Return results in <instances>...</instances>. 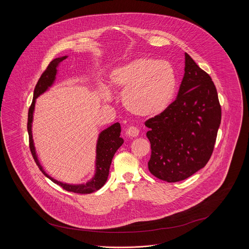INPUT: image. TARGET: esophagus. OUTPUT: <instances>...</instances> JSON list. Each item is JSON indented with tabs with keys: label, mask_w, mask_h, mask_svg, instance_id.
Segmentation results:
<instances>
[{
	"label": "esophagus",
	"mask_w": 249,
	"mask_h": 249,
	"mask_svg": "<svg viewBox=\"0 0 249 249\" xmlns=\"http://www.w3.org/2000/svg\"><path fill=\"white\" fill-rule=\"evenodd\" d=\"M139 129L137 128V127H135V126H130V127H128L127 129H126V131H125V134L127 135V136H129V137H131V138H134V137H137L138 135H139Z\"/></svg>",
	"instance_id": "34e87169"
}]
</instances>
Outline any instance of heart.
Here are the masks:
<instances>
[{"label": "heart", "mask_w": 249, "mask_h": 249, "mask_svg": "<svg viewBox=\"0 0 249 249\" xmlns=\"http://www.w3.org/2000/svg\"><path fill=\"white\" fill-rule=\"evenodd\" d=\"M108 84L114 91L123 93V105L129 113L148 118L162 113L171 105L177 79L168 62L138 57L113 69ZM103 94L108 98L107 91Z\"/></svg>", "instance_id": "1"}]
</instances>
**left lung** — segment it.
Segmentation results:
<instances>
[{
    "mask_svg": "<svg viewBox=\"0 0 249 249\" xmlns=\"http://www.w3.org/2000/svg\"><path fill=\"white\" fill-rule=\"evenodd\" d=\"M184 70L177 100L144 123L151 147L148 170L167 182L184 180L205 167L221 121L211 76L188 53Z\"/></svg>",
    "mask_w": 249,
    "mask_h": 249,
    "instance_id": "8db88e82",
    "label": "left lung"
}]
</instances>
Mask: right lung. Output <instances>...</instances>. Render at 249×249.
I'll return each mask as SVG.
<instances>
[{"instance_id": "right-lung-1", "label": "right lung", "mask_w": 249, "mask_h": 249, "mask_svg": "<svg viewBox=\"0 0 249 249\" xmlns=\"http://www.w3.org/2000/svg\"><path fill=\"white\" fill-rule=\"evenodd\" d=\"M67 58V55L58 57L53 59L47 69L41 74L34 93V100L32 103V106L29 109V116H28V132H29V138H30V148L33 154V157L36 161V165L38 166L39 170L47 177L50 178L53 183L59 185L64 190L68 192H72L76 194H91L93 192H96L100 190L107 182L108 175H109V169L110 165L113 159V156L115 152L118 150V148L124 143L123 138L120 137L121 135V124L119 123H116L109 126L104 131H102L99 135V139L97 142V155H96V174L94 178L90 181L84 184L79 185H72V184H67L62 183L60 181H57L50 176L46 174V172L43 170L42 166L40 165L37 155H36V147L34 144L33 140V132H32V124H33V118H34V111L36 107V99L42 95L44 92H46L49 87L53 85L55 79V75L57 72V66L59 63H61L64 59Z\"/></svg>"}]
</instances>
